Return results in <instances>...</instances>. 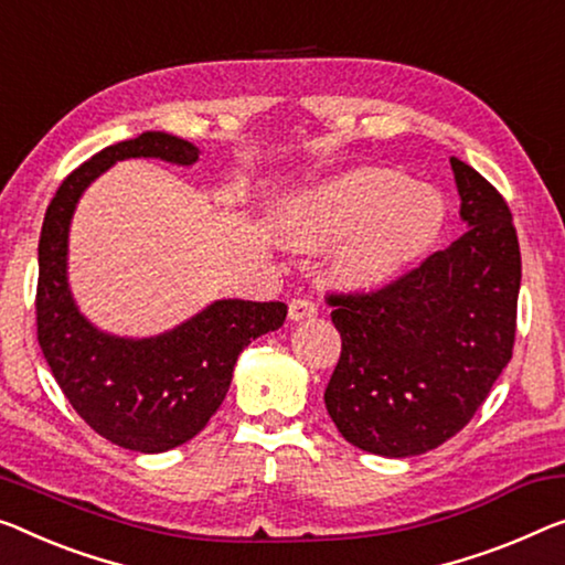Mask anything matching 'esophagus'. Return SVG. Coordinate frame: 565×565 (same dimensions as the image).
<instances>
[{
    "instance_id": "esophagus-1",
    "label": "esophagus",
    "mask_w": 565,
    "mask_h": 565,
    "mask_svg": "<svg viewBox=\"0 0 565 565\" xmlns=\"http://www.w3.org/2000/svg\"><path fill=\"white\" fill-rule=\"evenodd\" d=\"M315 315H317V305L309 297L291 299V305H289L291 322H299V319H307V317H315Z\"/></svg>"
}]
</instances>
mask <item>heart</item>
Masks as SVG:
<instances>
[{
    "instance_id": "b5f03b06",
    "label": "heart",
    "mask_w": 565,
    "mask_h": 565,
    "mask_svg": "<svg viewBox=\"0 0 565 565\" xmlns=\"http://www.w3.org/2000/svg\"><path fill=\"white\" fill-rule=\"evenodd\" d=\"M444 221L441 198L406 174L355 170L294 200L281 217V235L294 248H317L348 234L334 274L348 284L375 286L428 254Z\"/></svg>"
}]
</instances>
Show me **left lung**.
Listing matches in <instances>:
<instances>
[{
  "label": "left lung",
  "instance_id": "left-lung-1",
  "mask_svg": "<svg viewBox=\"0 0 565 565\" xmlns=\"http://www.w3.org/2000/svg\"><path fill=\"white\" fill-rule=\"evenodd\" d=\"M469 228L370 294H332L342 352L324 406L337 431L381 457H416L465 428L515 344L520 246L508 202L451 157Z\"/></svg>",
  "mask_w": 565,
  "mask_h": 565
}]
</instances>
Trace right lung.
<instances>
[{
	"label": "right lung",
	"instance_id": "1",
	"mask_svg": "<svg viewBox=\"0 0 565 565\" xmlns=\"http://www.w3.org/2000/svg\"><path fill=\"white\" fill-rule=\"evenodd\" d=\"M198 147L164 131L100 149L50 200L38 246V342L57 385L86 424L124 449L170 451L200 434L231 388L235 360L256 337L279 330L284 301L221 299L157 337L100 332L67 286V233L75 205L108 167L131 157L195 164Z\"/></svg>",
	"mask_w": 565,
	"mask_h": 565
}]
</instances>
